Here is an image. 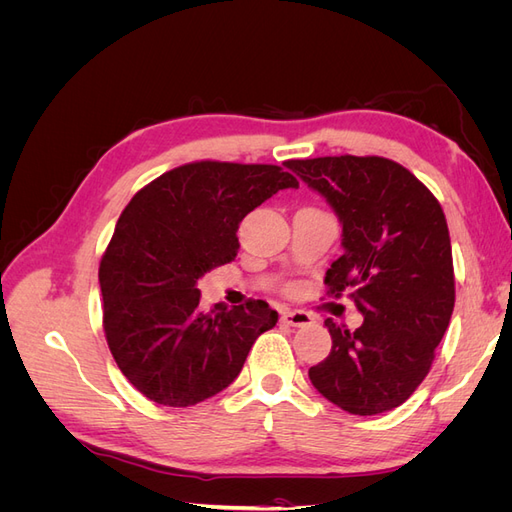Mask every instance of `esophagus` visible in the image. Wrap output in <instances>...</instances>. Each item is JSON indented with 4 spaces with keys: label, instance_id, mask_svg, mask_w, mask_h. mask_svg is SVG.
Returning <instances> with one entry per match:
<instances>
[{
    "label": "esophagus",
    "instance_id": "obj_1",
    "mask_svg": "<svg viewBox=\"0 0 512 512\" xmlns=\"http://www.w3.org/2000/svg\"><path fill=\"white\" fill-rule=\"evenodd\" d=\"M312 316L307 312H301V309H286L282 314V322L290 324V327H307V324H312Z\"/></svg>",
    "mask_w": 512,
    "mask_h": 512
}]
</instances>
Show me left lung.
<instances>
[{"mask_svg": "<svg viewBox=\"0 0 512 512\" xmlns=\"http://www.w3.org/2000/svg\"><path fill=\"white\" fill-rule=\"evenodd\" d=\"M342 224L344 254L324 277L329 292L352 288L363 324L329 318L333 346L309 380L350 414L389 412L425 380L455 307L451 237L444 211L401 164L369 156L290 160Z\"/></svg>", "mask_w": 512, "mask_h": 512, "instance_id": "obj_1", "label": "left lung"}]
</instances>
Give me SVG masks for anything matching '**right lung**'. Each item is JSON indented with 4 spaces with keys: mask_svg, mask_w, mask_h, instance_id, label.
<instances>
[{
    "mask_svg": "<svg viewBox=\"0 0 512 512\" xmlns=\"http://www.w3.org/2000/svg\"><path fill=\"white\" fill-rule=\"evenodd\" d=\"M299 181L280 166L194 162L168 170L123 209L100 262L104 333L119 369L160 406L188 408L241 374L275 327L265 301L200 309L198 280L235 260L247 213Z\"/></svg>",
    "mask_w": 512,
    "mask_h": 512,
    "instance_id": "obj_1",
    "label": "right lung"
}]
</instances>
